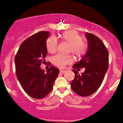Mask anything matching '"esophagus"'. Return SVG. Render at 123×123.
<instances>
[{
  "instance_id": "1",
  "label": "esophagus",
  "mask_w": 123,
  "mask_h": 123,
  "mask_svg": "<svg viewBox=\"0 0 123 123\" xmlns=\"http://www.w3.org/2000/svg\"><path fill=\"white\" fill-rule=\"evenodd\" d=\"M66 70H60V73H65L66 72Z\"/></svg>"
}]
</instances>
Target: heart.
<instances>
[{"label": "heart", "mask_w": 123, "mask_h": 123, "mask_svg": "<svg viewBox=\"0 0 123 123\" xmlns=\"http://www.w3.org/2000/svg\"><path fill=\"white\" fill-rule=\"evenodd\" d=\"M62 38L67 43H70L69 52H71L77 57H80L86 52L87 45L86 42L82 40V37L75 31H68L62 35ZM58 46V41L54 36L48 38L46 41V46L47 50L50 53L56 52ZM53 63L60 68H64L67 65L71 64L73 61V57L71 55H63L58 54L52 58Z\"/></svg>", "instance_id": "b5f03b06"}]
</instances>
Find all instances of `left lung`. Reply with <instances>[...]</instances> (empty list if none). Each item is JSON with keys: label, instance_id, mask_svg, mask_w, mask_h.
I'll list each match as a JSON object with an SVG mask.
<instances>
[{"label": "left lung", "instance_id": "obj_1", "mask_svg": "<svg viewBox=\"0 0 123 123\" xmlns=\"http://www.w3.org/2000/svg\"><path fill=\"white\" fill-rule=\"evenodd\" d=\"M88 48L86 54L73 65L75 78L71 82L74 92L82 96L91 95L99 88L108 68V52L103 41L92 33H86ZM85 68L81 74L75 69Z\"/></svg>", "mask_w": 123, "mask_h": 123}]
</instances>
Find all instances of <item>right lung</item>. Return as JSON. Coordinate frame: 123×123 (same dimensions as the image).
Here are the masks:
<instances>
[{
  "label": "right lung",
  "mask_w": 123,
  "mask_h": 123,
  "mask_svg": "<svg viewBox=\"0 0 123 123\" xmlns=\"http://www.w3.org/2000/svg\"><path fill=\"white\" fill-rule=\"evenodd\" d=\"M47 31L31 36L20 46L15 58L16 74L25 92L35 99H42L51 92L60 70L53 66L45 72L41 69L47 55Z\"/></svg>",
  "instance_id": "right-lung-1"
}]
</instances>
